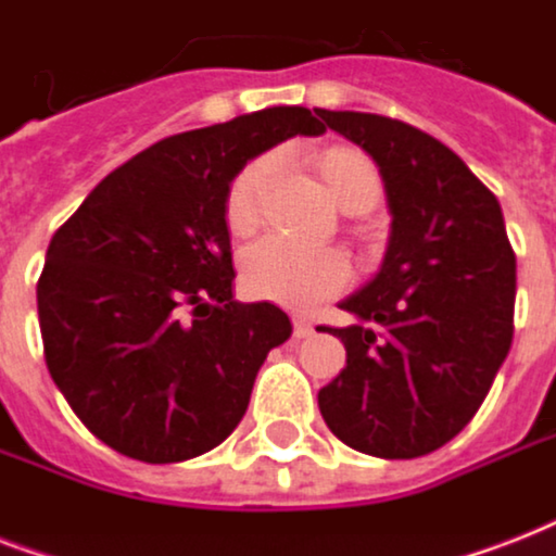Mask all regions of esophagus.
<instances>
[{"mask_svg":"<svg viewBox=\"0 0 556 556\" xmlns=\"http://www.w3.org/2000/svg\"><path fill=\"white\" fill-rule=\"evenodd\" d=\"M314 334V326L305 317H294V338L305 340V338H312Z\"/></svg>","mask_w":556,"mask_h":556,"instance_id":"1","label":"esophagus"}]
</instances>
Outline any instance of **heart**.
<instances>
[{
  "label": "heart",
  "instance_id": "obj_1",
  "mask_svg": "<svg viewBox=\"0 0 556 556\" xmlns=\"http://www.w3.org/2000/svg\"><path fill=\"white\" fill-rule=\"evenodd\" d=\"M274 169H277V161L260 159L248 164L233 178L225 201V216L230 230L248 233L256 225L262 192L270 185ZM320 169L329 192L343 210L355 207L361 201H371V204L378 201V169L371 167V161H366L361 152H326ZM242 274L251 294L262 296V300H274V303L294 305V308H305L323 296L338 294L352 277V268L340 251L300 248L282 236H265L244 251Z\"/></svg>",
  "mask_w": 556,
  "mask_h": 556
}]
</instances>
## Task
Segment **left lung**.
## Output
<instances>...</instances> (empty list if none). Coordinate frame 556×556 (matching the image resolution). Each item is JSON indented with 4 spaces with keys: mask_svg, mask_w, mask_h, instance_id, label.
I'll return each mask as SVG.
<instances>
[{
    "mask_svg": "<svg viewBox=\"0 0 556 556\" xmlns=\"http://www.w3.org/2000/svg\"><path fill=\"white\" fill-rule=\"evenodd\" d=\"M317 115L378 164L392 216L380 270L329 334L346 369L317 392L329 430L357 453L427 456L465 430L514 338L517 256L496 195L456 152L366 112Z\"/></svg>",
    "mask_w": 556,
    "mask_h": 556,
    "instance_id": "1",
    "label": "left lung"
}]
</instances>
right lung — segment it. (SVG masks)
Instances as JSON below:
<instances>
[{"label":"right lung","instance_id":"1","mask_svg":"<svg viewBox=\"0 0 556 556\" xmlns=\"http://www.w3.org/2000/svg\"><path fill=\"white\" fill-rule=\"evenodd\" d=\"M323 132L308 109L270 106L173 135L109 173L56 230L37 282L46 364L103 444L169 465L242 421L291 320L233 296L227 190L270 147Z\"/></svg>","mask_w":556,"mask_h":556}]
</instances>
